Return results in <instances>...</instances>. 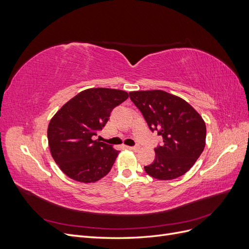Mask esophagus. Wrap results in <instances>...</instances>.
I'll list each match as a JSON object with an SVG mask.
<instances>
[{"label": "esophagus", "mask_w": 249, "mask_h": 249, "mask_svg": "<svg viewBox=\"0 0 249 249\" xmlns=\"http://www.w3.org/2000/svg\"><path fill=\"white\" fill-rule=\"evenodd\" d=\"M129 148H130V149H132V150H134V152H138L139 148H140V146H139V145H135V146H130Z\"/></svg>", "instance_id": "esophagus-1"}]
</instances>
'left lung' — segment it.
I'll return each mask as SVG.
<instances>
[{"label":"left lung","mask_w":249,"mask_h":249,"mask_svg":"<svg viewBox=\"0 0 249 249\" xmlns=\"http://www.w3.org/2000/svg\"><path fill=\"white\" fill-rule=\"evenodd\" d=\"M146 120L149 130L158 132L163 143L155 148L154 162L144 166L157 179L177 178L189 170L206 145V124L186 101L162 90L129 93Z\"/></svg>","instance_id":"left-lung-1"}]
</instances>
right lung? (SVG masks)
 I'll return each mask as SVG.
<instances>
[{
  "label": "right lung",
  "instance_id": "obj_1",
  "mask_svg": "<svg viewBox=\"0 0 249 249\" xmlns=\"http://www.w3.org/2000/svg\"><path fill=\"white\" fill-rule=\"evenodd\" d=\"M127 97L129 93L118 89H86L53 116L48 127L49 146L67 177L94 183L108 175L119 152L94 136L107 124L112 110Z\"/></svg>",
  "mask_w": 249,
  "mask_h": 249
}]
</instances>
